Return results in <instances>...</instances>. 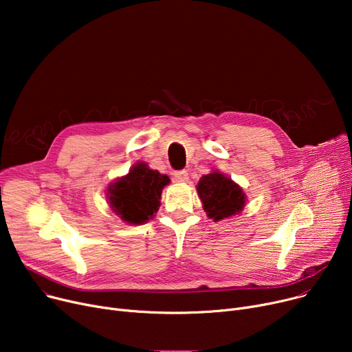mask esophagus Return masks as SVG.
Listing matches in <instances>:
<instances>
[{
    "label": "esophagus",
    "mask_w": 352,
    "mask_h": 352,
    "mask_svg": "<svg viewBox=\"0 0 352 352\" xmlns=\"http://www.w3.org/2000/svg\"><path fill=\"white\" fill-rule=\"evenodd\" d=\"M174 179L178 184H186V182H188V173L187 171H177V173H174Z\"/></svg>",
    "instance_id": "esophagus-1"
}]
</instances>
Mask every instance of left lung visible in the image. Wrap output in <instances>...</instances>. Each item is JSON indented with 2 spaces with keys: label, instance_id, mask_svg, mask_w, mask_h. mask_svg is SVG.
<instances>
[{
  "label": "left lung",
  "instance_id": "8db88e82",
  "mask_svg": "<svg viewBox=\"0 0 352 352\" xmlns=\"http://www.w3.org/2000/svg\"><path fill=\"white\" fill-rule=\"evenodd\" d=\"M197 192L202 208L214 223L238 215L247 206L244 190L218 170H212L199 178Z\"/></svg>",
  "mask_w": 352,
  "mask_h": 352
}]
</instances>
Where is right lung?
Instances as JSON below:
<instances>
[{"mask_svg": "<svg viewBox=\"0 0 352 352\" xmlns=\"http://www.w3.org/2000/svg\"><path fill=\"white\" fill-rule=\"evenodd\" d=\"M170 177L138 161L128 174L108 184L105 197L109 208L128 226H142L153 219L161 207V194Z\"/></svg>", "mask_w": 352, "mask_h": 352, "instance_id": "1", "label": "right lung"}]
</instances>
